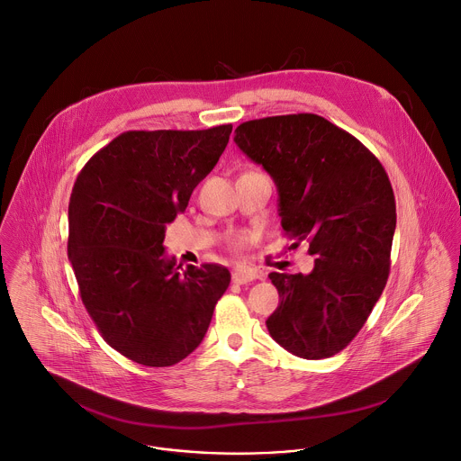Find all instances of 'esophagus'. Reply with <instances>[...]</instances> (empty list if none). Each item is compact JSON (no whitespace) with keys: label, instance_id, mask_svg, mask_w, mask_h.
Instances as JSON below:
<instances>
[{"label":"esophagus","instance_id":"1","mask_svg":"<svg viewBox=\"0 0 461 461\" xmlns=\"http://www.w3.org/2000/svg\"><path fill=\"white\" fill-rule=\"evenodd\" d=\"M257 278H258V275H257L255 271H251V269H237V271L233 273V282L239 284V285L249 284V282H253V280H257Z\"/></svg>","mask_w":461,"mask_h":461}]
</instances>
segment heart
<instances>
[{
  "label": "heart",
  "mask_w": 461,
  "mask_h": 461,
  "mask_svg": "<svg viewBox=\"0 0 461 461\" xmlns=\"http://www.w3.org/2000/svg\"><path fill=\"white\" fill-rule=\"evenodd\" d=\"M249 240H251V237H249V235H237V237L231 240V248L239 251V249H242L244 246H248V242H249Z\"/></svg>",
  "instance_id": "1"
}]
</instances>
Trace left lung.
I'll list each match as a JSON object with an SVG mask.
<instances>
[{
    "label": "left lung",
    "instance_id": "obj_1",
    "mask_svg": "<svg viewBox=\"0 0 461 461\" xmlns=\"http://www.w3.org/2000/svg\"><path fill=\"white\" fill-rule=\"evenodd\" d=\"M235 143L276 183L282 228L309 246V275L271 273L280 305L271 338L303 359L350 345L381 298L397 224L395 195L381 161L350 132L312 113L249 120Z\"/></svg>",
    "mask_w": 461,
    "mask_h": 461
}]
</instances>
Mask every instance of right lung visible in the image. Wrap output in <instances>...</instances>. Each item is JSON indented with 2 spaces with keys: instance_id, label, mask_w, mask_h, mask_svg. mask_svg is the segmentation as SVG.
Wrapping results in <instances>:
<instances>
[{
  "instance_id": "add662e5",
  "label": "right lung",
  "mask_w": 461,
  "mask_h": 461,
  "mask_svg": "<svg viewBox=\"0 0 461 461\" xmlns=\"http://www.w3.org/2000/svg\"><path fill=\"white\" fill-rule=\"evenodd\" d=\"M233 125L127 131L78 172L68 257L104 341L143 366H172L203 341L230 285L224 266L165 257V230L224 152Z\"/></svg>"
}]
</instances>
